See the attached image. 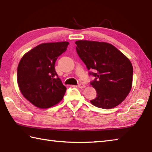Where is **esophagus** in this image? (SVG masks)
I'll return each instance as SVG.
<instances>
[{
	"mask_svg": "<svg viewBox=\"0 0 152 152\" xmlns=\"http://www.w3.org/2000/svg\"><path fill=\"white\" fill-rule=\"evenodd\" d=\"M78 87L79 88H86V85H84V84H83V83H80V84H79L78 86Z\"/></svg>",
	"mask_w": 152,
	"mask_h": 152,
	"instance_id": "esophagus-1",
	"label": "esophagus"
}]
</instances>
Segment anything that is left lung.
Returning a JSON list of instances; mask_svg holds the SVG:
<instances>
[{"instance_id": "8db88e82", "label": "left lung", "mask_w": 152, "mask_h": 152, "mask_svg": "<svg viewBox=\"0 0 152 152\" xmlns=\"http://www.w3.org/2000/svg\"><path fill=\"white\" fill-rule=\"evenodd\" d=\"M76 51L89 72L95 77L91 85L97 96L90 101L98 108L110 109L119 105L129 93L133 68L130 60L113 45L103 42L78 40Z\"/></svg>"}]
</instances>
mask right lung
<instances>
[{
  "instance_id": "right-lung-1",
  "label": "right lung",
  "mask_w": 152,
  "mask_h": 152,
  "mask_svg": "<svg viewBox=\"0 0 152 152\" xmlns=\"http://www.w3.org/2000/svg\"><path fill=\"white\" fill-rule=\"evenodd\" d=\"M69 44L68 42L39 44L19 61L17 74L19 90L38 108H49L63 98L66 88L58 77L55 63Z\"/></svg>"
}]
</instances>
